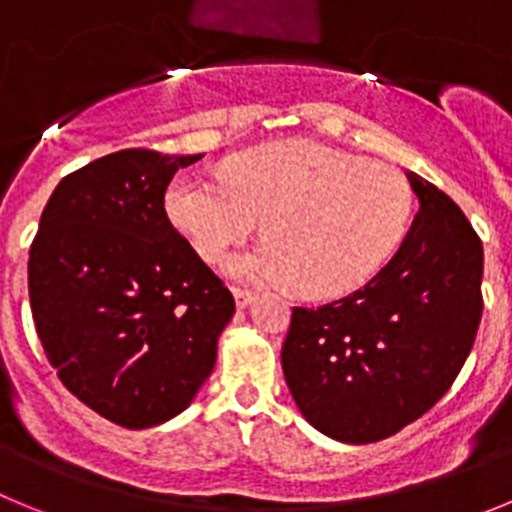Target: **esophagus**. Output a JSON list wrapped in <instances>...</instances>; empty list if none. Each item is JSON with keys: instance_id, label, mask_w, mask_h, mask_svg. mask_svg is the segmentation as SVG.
Here are the masks:
<instances>
[{"instance_id": "1", "label": "esophagus", "mask_w": 512, "mask_h": 512, "mask_svg": "<svg viewBox=\"0 0 512 512\" xmlns=\"http://www.w3.org/2000/svg\"><path fill=\"white\" fill-rule=\"evenodd\" d=\"M233 297H235V305H238V307H241V310H243V307H248V305H251V302H253V297H256V295H253L251 289L233 287Z\"/></svg>"}]
</instances>
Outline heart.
<instances>
[{
    "mask_svg": "<svg viewBox=\"0 0 512 512\" xmlns=\"http://www.w3.org/2000/svg\"><path fill=\"white\" fill-rule=\"evenodd\" d=\"M166 215L202 259L220 264L253 230L266 241L230 261L241 279L295 284L330 300L364 287L400 251L413 225V189L400 171L315 140L253 148L223 176L179 174Z\"/></svg>",
    "mask_w": 512,
    "mask_h": 512,
    "instance_id": "obj_1",
    "label": "heart"
}]
</instances>
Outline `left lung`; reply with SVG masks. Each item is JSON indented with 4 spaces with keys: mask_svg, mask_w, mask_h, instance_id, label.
I'll list each match as a JSON object with an SVG mask.
<instances>
[{
    "mask_svg": "<svg viewBox=\"0 0 512 512\" xmlns=\"http://www.w3.org/2000/svg\"><path fill=\"white\" fill-rule=\"evenodd\" d=\"M420 210L392 261L323 307H292L282 369L307 423L343 443L395 436L441 400L477 338L485 251L449 194L408 171Z\"/></svg>",
    "mask_w": 512,
    "mask_h": 512,
    "instance_id": "obj_1",
    "label": "left lung"
}]
</instances>
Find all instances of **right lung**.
<instances>
[{
    "mask_svg": "<svg viewBox=\"0 0 512 512\" xmlns=\"http://www.w3.org/2000/svg\"><path fill=\"white\" fill-rule=\"evenodd\" d=\"M200 156L128 148L63 176L40 215L27 287L71 395L122 428L182 413L217 359L235 300L164 210Z\"/></svg>",
    "mask_w": 512,
    "mask_h": 512,
    "instance_id": "right-lung-1",
    "label": "right lung"
}]
</instances>
